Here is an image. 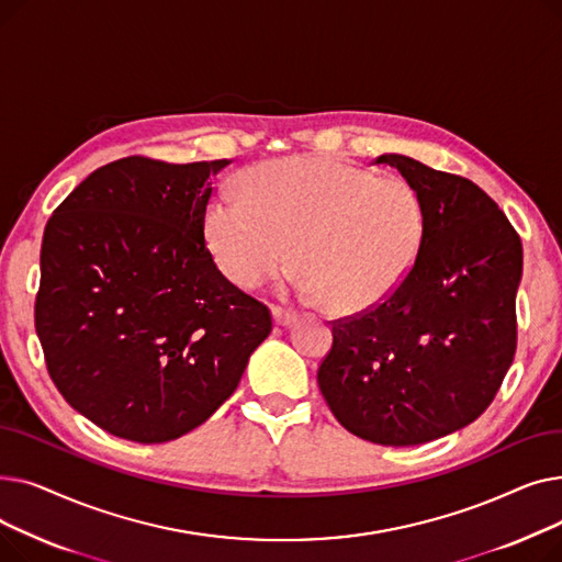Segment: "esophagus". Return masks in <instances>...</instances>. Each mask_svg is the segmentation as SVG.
Here are the masks:
<instances>
[{
    "mask_svg": "<svg viewBox=\"0 0 562 562\" xmlns=\"http://www.w3.org/2000/svg\"><path fill=\"white\" fill-rule=\"evenodd\" d=\"M271 312H273V321L278 323V326H282V328H286V326H293V323L299 321V314H296V312L284 310V307H278V305H276Z\"/></svg>",
    "mask_w": 562,
    "mask_h": 562,
    "instance_id": "34e87169",
    "label": "esophagus"
}]
</instances>
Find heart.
I'll return each instance as SVG.
<instances>
[{"label":"heart","mask_w":562,"mask_h":562,"mask_svg":"<svg viewBox=\"0 0 562 562\" xmlns=\"http://www.w3.org/2000/svg\"><path fill=\"white\" fill-rule=\"evenodd\" d=\"M246 198L223 189L206 204L204 236L218 269L244 289L291 259L293 289L335 314L367 312L407 280L426 241V210L405 180L326 157L252 168Z\"/></svg>","instance_id":"b5f03b06"}]
</instances>
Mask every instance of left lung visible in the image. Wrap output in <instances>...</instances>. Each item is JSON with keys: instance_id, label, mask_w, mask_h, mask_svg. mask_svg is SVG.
<instances>
[{"instance_id": "obj_1", "label": "left lung", "mask_w": 562, "mask_h": 562, "mask_svg": "<svg viewBox=\"0 0 562 562\" xmlns=\"http://www.w3.org/2000/svg\"><path fill=\"white\" fill-rule=\"evenodd\" d=\"M417 189L426 241L387 301L333 321L316 380L337 422L382 447H415L476 422L517 348L521 239L467 177L382 155Z\"/></svg>"}]
</instances>
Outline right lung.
<instances>
[{
	"label": "right lung",
	"instance_id": "add662e5",
	"mask_svg": "<svg viewBox=\"0 0 562 562\" xmlns=\"http://www.w3.org/2000/svg\"><path fill=\"white\" fill-rule=\"evenodd\" d=\"M229 161H111L54 210L36 333L61 396L102 430L161 445L234 394L271 312L204 246L212 177Z\"/></svg>",
	"mask_w": 562,
	"mask_h": 562
}]
</instances>
